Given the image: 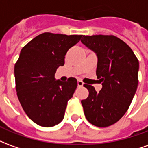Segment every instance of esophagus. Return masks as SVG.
<instances>
[{
    "instance_id": "esophagus-1",
    "label": "esophagus",
    "mask_w": 148,
    "mask_h": 148,
    "mask_svg": "<svg viewBox=\"0 0 148 148\" xmlns=\"http://www.w3.org/2000/svg\"><path fill=\"white\" fill-rule=\"evenodd\" d=\"M83 82H82L81 80H78L77 81V86L78 87H82V86H83Z\"/></svg>"
}]
</instances>
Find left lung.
Masks as SVG:
<instances>
[{"label":"left lung","mask_w":148,"mask_h":148,"mask_svg":"<svg viewBox=\"0 0 148 148\" xmlns=\"http://www.w3.org/2000/svg\"><path fill=\"white\" fill-rule=\"evenodd\" d=\"M81 42L97 56L96 74L102 85L97 92L85 84L89 96L81 102L87 121L106 127L127 112L138 86L139 61L127 43L114 36H83Z\"/></svg>","instance_id":"left-lung-1"}]
</instances>
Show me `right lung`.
<instances>
[{
    "mask_svg": "<svg viewBox=\"0 0 148 148\" xmlns=\"http://www.w3.org/2000/svg\"><path fill=\"white\" fill-rule=\"evenodd\" d=\"M82 36L44 32L21 50L14 67L16 90L25 113L38 125L53 127L64 118L77 82L74 77L55 80V74L64 65L68 50Z\"/></svg>",
    "mask_w": 148,
    "mask_h": 148,
    "instance_id": "add662e5",
    "label": "right lung"
}]
</instances>
